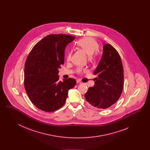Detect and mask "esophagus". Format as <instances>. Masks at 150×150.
Returning a JSON list of instances; mask_svg holds the SVG:
<instances>
[{"label":"esophagus","instance_id":"obj_1","mask_svg":"<svg viewBox=\"0 0 150 150\" xmlns=\"http://www.w3.org/2000/svg\"><path fill=\"white\" fill-rule=\"evenodd\" d=\"M76 83H77L78 84H81V83H82V82H81L80 80H76Z\"/></svg>","mask_w":150,"mask_h":150}]
</instances>
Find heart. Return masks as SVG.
<instances>
[{"mask_svg": "<svg viewBox=\"0 0 150 150\" xmlns=\"http://www.w3.org/2000/svg\"><path fill=\"white\" fill-rule=\"evenodd\" d=\"M77 45L83 50L85 51L87 54L89 56L93 55L94 53L98 50L99 48V45L97 42L91 37H87L83 38L79 40L77 42ZM71 58V52H69L67 56V60L70 61ZM82 70L79 69L78 70V72H81Z\"/></svg>", "mask_w": 150, "mask_h": 150, "instance_id": "1", "label": "heart"}]
</instances>
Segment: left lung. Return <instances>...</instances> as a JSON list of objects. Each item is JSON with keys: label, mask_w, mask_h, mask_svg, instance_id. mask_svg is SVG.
Here are the masks:
<instances>
[{"label": "left lung", "mask_w": 150, "mask_h": 150, "mask_svg": "<svg viewBox=\"0 0 150 150\" xmlns=\"http://www.w3.org/2000/svg\"><path fill=\"white\" fill-rule=\"evenodd\" d=\"M97 77L94 85L84 94L88 103L93 107L105 109L119 99L124 85V70L117 51L109 44L103 47V54L94 71Z\"/></svg>", "instance_id": "8db88e82"}]
</instances>
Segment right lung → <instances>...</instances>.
Returning <instances> with one entry per match:
<instances>
[{"instance_id":"obj_1","label":"right lung","mask_w":150,"mask_h":150,"mask_svg":"<svg viewBox=\"0 0 150 150\" xmlns=\"http://www.w3.org/2000/svg\"><path fill=\"white\" fill-rule=\"evenodd\" d=\"M75 37L52 34L44 37L29 53L25 64L24 86L31 102L46 112L62 107L68 91L76 85L74 79L58 81V69L64 64V50Z\"/></svg>"}]
</instances>
